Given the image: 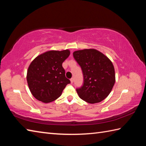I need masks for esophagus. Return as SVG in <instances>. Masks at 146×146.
<instances>
[{
  "mask_svg": "<svg viewBox=\"0 0 146 146\" xmlns=\"http://www.w3.org/2000/svg\"><path fill=\"white\" fill-rule=\"evenodd\" d=\"M70 82H71V83H73V82H74V79H73V78H71L70 79Z\"/></svg>",
  "mask_w": 146,
  "mask_h": 146,
  "instance_id": "1",
  "label": "esophagus"
}]
</instances>
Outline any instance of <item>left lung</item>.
Returning a JSON list of instances; mask_svg holds the SVG:
<instances>
[{
	"instance_id": "left-lung-1",
	"label": "left lung",
	"mask_w": 146,
	"mask_h": 146,
	"mask_svg": "<svg viewBox=\"0 0 146 146\" xmlns=\"http://www.w3.org/2000/svg\"><path fill=\"white\" fill-rule=\"evenodd\" d=\"M82 68L83 84L76 89L80 98L90 104L104 100L110 94L115 82L113 65L106 56L95 49H85L73 53Z\"/></svg>"
}]
</instances>
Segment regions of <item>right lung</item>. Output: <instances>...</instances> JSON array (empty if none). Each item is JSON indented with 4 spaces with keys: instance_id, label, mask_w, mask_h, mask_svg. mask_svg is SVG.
Here are the masks:
<instances>
[{
    "instance_id": "right-lung-1",
    "label": "right lung",
    "mask_w": 146,
    "mask_h": 146,
    "mask_svg": "<svg viewBox=\"0 0 146 146\" xmlns=\"http://www.w3.org/2000/svg\"><path fill=\"white\" fill-rule=\"evenodd\" d=\"M70 54L68 49L49 51L38 56L31 62L27 70V82L31 92L37 100L44 103L56 100L70 83L62 66Z\"/></svg>"
}]
</instances>
